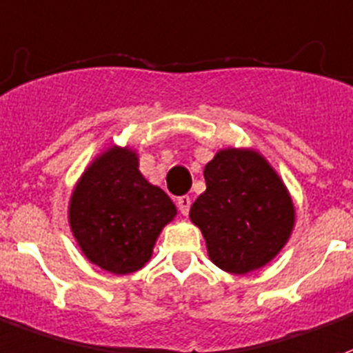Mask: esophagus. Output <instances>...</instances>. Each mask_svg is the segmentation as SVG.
I'll list each match as a JSON object with an SVG mask.
<instances>
[{
  "label": "esophagus",
  "mask_w": 353,
  "mask_h": 353,
  "mask_svg": "<svg viewBox=\"0 0 353 353\" xmlns=\"http://www.w3.org/2000/svg\"><path fill=\"white\" fill-rule=\"evenodd\" d=\"M176 206H179V210L182 216H188V212H190V206H192V199L188 197V195H182V197L176 199Z\"/></svg>",
  "instance_id": "obj_1"
}]
</instances>
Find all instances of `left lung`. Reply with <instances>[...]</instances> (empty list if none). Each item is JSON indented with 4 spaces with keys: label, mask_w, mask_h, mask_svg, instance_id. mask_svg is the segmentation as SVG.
Wrapping results in <instances>:
<instances>
[{
    "label": "left lung",
    "mask_w": 353,
    "mask_h": 353,
    "mask_svg": "<svg viewBox=\"0 0 353 353\" xmlns=\"http://www.w3.org/2000/svg\"><path fill=\"white\" fill-rule=\"evenodd\" d=\"M205 180L190 219L203 232L210 261L238 275L274 261L292 234L296 210L266 158L253 148H221L206 163Z\"/></svg>",
    "instance_id": "left-lung-1"
}]
</instances>
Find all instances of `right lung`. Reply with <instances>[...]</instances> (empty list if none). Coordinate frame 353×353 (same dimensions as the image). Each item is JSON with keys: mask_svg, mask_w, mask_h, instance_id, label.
<instances>
[{"mask_svg": "<svg viewBox=\"0 0 353 353\" xmlns=\"http://www.w3.org/2000/svg\"><path fill=\"white\" fill-rule=\"evenodd\" d=\"M176 206L139 171V156L110 147L81 174L68 203V223L83 255L115 275L134 274L152 256Z\"/></svg>", "mask_w": 353, "mask_h": 353, "instance_id": "add662e5", "label": "right lung"}]
</instances>
